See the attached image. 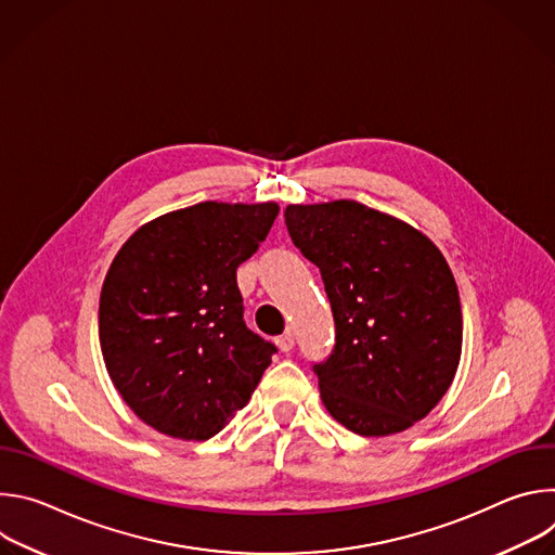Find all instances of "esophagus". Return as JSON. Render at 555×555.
Wrapping results in <instances>:
<instances>
[{
  "label": "esophagus",
  "instance_id": "obj_1",
  "mask_svg": "<svg viewBox=\"0 0 555 555\" xmlns=\"http://www.w3.org/2000/svg\"><path fill=\"white\" fill-rule=\"evenodd\" d=\"M276 345H279V349L283 351V353H287V351H292L294 349V334H283V336H279L276 338Z\"/></svg>",
  "mask_w": 555,
  "mask_h": 555
}]
</instances>
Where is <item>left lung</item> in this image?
<instances>
[{
	"instance_id": "8db88e82",
	"label": "left lung",
	"mask_w": 555,
	"mask_h": 555,
	"mask_svg": "<svg viewBox=\"0 0 555 555\" xmlns=\"http://www.w3.org/2000/svg\"><path fill=\"white\" fill-rule=\"evenodd\" d=\"M285 223L321 270L334 313V349L311 364L327 411L362 437L411 428L461 358V300L443 255L409 223L351 199L287 206Z\"/></svg>"
}]
</instances>
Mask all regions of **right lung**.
<instances>
[{"mask_svg": "<svg viewBox=\"0 0 555 555\" xmlns=\"http://www.w3.org/2000/svg\"><path fill=\"white\" fill-rule=\"evenodd\" d=\"M276 215L272 202H202L149 221L116 255L101 349L122 400L155 430L210 439L250 402L276 347L246 325L236 268Z\"/></svg>", "mask_w": 555, "mask_h": 555, "instance_id": "obj_1", "label": "right lung"}]
</instances>
